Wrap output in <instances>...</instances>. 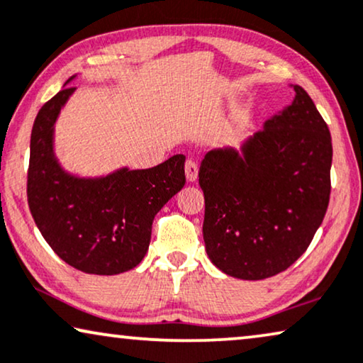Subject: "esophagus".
Listing matches in <instances>:
<instances>
[{"mask_svg": "<svg viewBox=\"0 0 363 363\" xmlns=\"http://www.w3.org/2000/svg\"><path fill=\"white\" fill-rule=\"evenodd\" d=\"M197 176H199L197 162L192 161V160H187L186 161V177H187V181L194 182L197 179Z\"/></svg>", "mask_w": 363, "mask_h": 363, "instance_id": "esophagus-1", "label": "esophagus"}]
</instances>
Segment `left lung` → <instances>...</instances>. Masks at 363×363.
Instances as JSON below:
<instances>
[{
    "label": "left lung",
    "mask_w": 363,
    "mask_h": 363,
    "mask_svg": "<svg viewBox=\"0 0 363 363\" xmlns=\"http://www.w3.org/2000/svg\"><path fill=\"white\" fill-rule=\"evenodd\" d=\"M293 104L250 136L242 155L208 151L199 169L203 242L228 277L264 279L308 250L329 206L333 140L303 86Z\"/></svg>",
    "instance_id": "1"
}]
</instances>
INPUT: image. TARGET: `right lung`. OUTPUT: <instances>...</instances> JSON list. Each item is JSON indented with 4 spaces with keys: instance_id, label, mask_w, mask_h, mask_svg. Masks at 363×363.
Returning <instances> with one entry per match:
<instances>
[{
    "instance_id": "right-lung-1",
    "label": "right lung",
    "mask_w": 363,
    "mask_h": 363,
    "mask_svg": "<svg viewBox=\"0 0 363 363\" xmlns=\"http://www.w3.org/2000/svg\"><path fill=\"white\" fill-rule=\"evenodd\" d=\"M74 90L64 86L34 120L29 211L49 247L70 267L89 274L125 273L145 258L155 216L186 184V156L176 155L150 169L123 167L95 179L69 174L55 160L52 140L59 111Z\"/></svg>"
}]
</instances>
